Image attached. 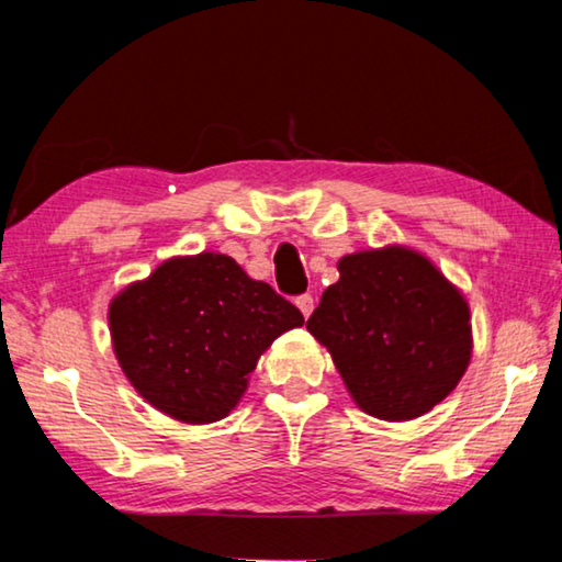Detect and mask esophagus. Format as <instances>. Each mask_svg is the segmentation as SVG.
Segmentation results:
<instances>
[{"instance_id": "34e87169", "label": "esophagus", "mask_w": 562, "mask_h": 562, "mask_svg": "<svg viewBox=\"0 0 562 562\" xmlns=\"http://www.w3.org/2000/svg\"><path fill=\"white\" fill-rule=\"evenodd\" d=\"M295 305H297L300 313H303V317H310V315H313L315 300H313V295H300V297L295 300Z\"/></svg>"}]
</instances>
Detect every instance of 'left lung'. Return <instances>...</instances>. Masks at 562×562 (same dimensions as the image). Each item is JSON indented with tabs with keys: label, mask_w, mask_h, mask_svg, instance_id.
<instances>
[{
	"label": "left lung",
	"mask_w": 562,
	"mask_h": 562,
	"mask_svg": "<svg viewBox=\"0 0 562 562\" xmlns=\"http://www.w3.org/2000/svg\"><path fill=\"white\" fill-rule=\"evenodd\" d=\"M338 272L307 330L328 348L358 408L383 422L431 412L472 361L462 292L404 245L340 257Z\"/></svg>",
	"instance_id": "left-lung-1"
}]
</instances>
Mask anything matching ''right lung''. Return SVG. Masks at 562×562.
<instances>
[{"mask_svg":"<svg viewBox=\"0 0 562 562\" xmlns=\"http://www.w3.org/2000/svg\"><path fill=\"white\" fill-rule=\"evenodd\" d=\"M125 379L158 412L183 424L229 416L259 356L305 317L232 257H171L131 282L108 307Z\"/></svg>","mask_w":562,"mask_h":562,"instance_id":"1","label":"right lung"}]
</instances>
